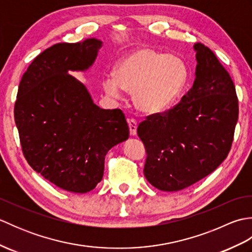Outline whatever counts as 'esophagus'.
I'll list each match as a JSON object with an SVG mask.
<instances>
[{
	"label": "esophagus",
	"instance_id": "obj_1",
	"mask_svg": "<svg viewBox=\"0 0 252 252\" xmlns=\"http://www.w3.org/2000/svg\"><path fill=\"white\" fill-rule=\"evenodd\" d=\"M127 125H129L130 134L132 136H135L136 135V130H137V122L134 119H130V120H127Z\"/></svg>",
	"mask_w": 252,
	"mask_h": 252
}]
</instances>
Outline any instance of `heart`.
I'll return each instance as SVG.
<instances>
[{"label": "heart", "instance_id": "1", "mask_svg": "<svg viewBox=\"0 0 252 252\" xmlns=\"http://www.w3.org/2000/svg\"><path fill=\"white\" fill-rule=\"evenodd\" d=\"M187 77V66L180 56L145 45L123 56L116 65L115 76L104 77L103 88L115 98L121 95L122 89L132 92L137 110L156 115L172 107Z\"/></svg>", "mask_w": 252, "mask_h": 252}]
</instances>
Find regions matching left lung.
Returning a JSON list of instances; mask_svg holds the SVG:
<instances>
[{"label": "left lung", "mask_w": 252, "mask_h": 252, "mask_svg": "<svg viewBox=\"0 0 252 252\" xmlns=\"http://www.w3.org/2000/svg\"><path fill=\"white\" fill-rule=\"evenodd\" d=\"M195 81L172 109L140 123L145 145L144 175L164 191L184 189L213 172L231 149L238 120L235 85L217 56L201 43Z\"/></svg>", "instance_id": "left-lung-1"}]
</instances>
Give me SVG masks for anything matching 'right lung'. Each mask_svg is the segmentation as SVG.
Segmentation results:
<instances>
[{
	"label": "right lung",
	"mask_w": 252,
	"mask_h": 252,
	"mask_svg": "<svg viewBox=\"0 0 252 252\" xmlns=\"http://www.w3.org/2000/svg\"><path fill=\"white\" fill-rule=\"evenodd\" d=\"M100 40L58 43L37 55L24 73L15 122L30 167L68 191L84 194L104 175L109 149L129 138L120 109H101L70 71L93 66Z\"/></svg>",
	"instance_id": "right-lung-1"
}]
</instances>
